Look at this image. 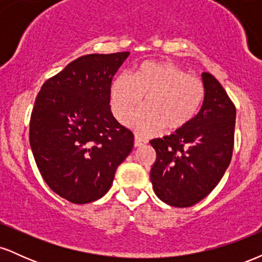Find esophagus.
<instances>
[{
	"instance_id": "obj_1",
	"label": "esophagus",
	"mask_w": 262,
	"mask_h": 262,
	"mask_svg": "<svg viewBox=\"0 0 262 262\" xmlns=\"http://www.w3.org/2000/svg\"><path fill=\"white\" fill-rule=\"evenodd\" d=\"M146 143H148V140H145V139H144V138L139 137V135H135V138H134V145L137 146V148H140V146L146 145Z\"/></svg>"
}]
</instances>
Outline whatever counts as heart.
Listing matches in <instances>:
<instances>
[{
  "label": "heart",
  "mask_w": 262,
  "mask_h": 262,
  "mask_svg": "<svg viewBox=\"0 0 262 262\" xmlns=\"http://www.w3.org/2000/svg\"><path fill=\"white\" fill-rule=\"evenodd\" d=\"M144 97L145 107L129 121L141 135H151L166 127L177 130L196 117L204 100V86L170 61H144L132 75L119 74L110 89L113 116L125 123Z\"/></svg>",
  "instance_id": "obj_1"
}]
</instances>
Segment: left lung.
I'll list each match as a JSON object with an SVG mask.
<instances>
[{
	"label": "left lung",
	"instance_id": "obj_1",
	"mask_svg": "<svg viewBox=\"0 0 262 262\" xmlns=\"http://www.w3.org/2000/svg\"><path fill=\"white\" fill-rule=\"evenodd\" d=\"M204 100L197 116L173 134L150 141L155 194L169 206L191 207L208 196L231 160L236 111L214 76L202 74Z\"/></svg>",
	"mask_w": 262,
	"mask_h": 262
}]
</instances>
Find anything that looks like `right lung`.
Masks as SVG:
<instances>
[{
  "label": "right lung",
  "instance_id": "right-lung-1",
  "mask_svg": "<svg viewBox=\"0 0 262 262\" xmlns=\"http://www.w3.org/2000/svg\"><path fill=\"white\" fill-rule=\"evenodd\" d=\"M129 53L90 54L45 81L29 125L34 160L47 185L69 202L107 193L134 135L113 117L110 89Z\"/></svg>",
  "mask_w": 262,
  "mask_h": 262
}]
</instances>
